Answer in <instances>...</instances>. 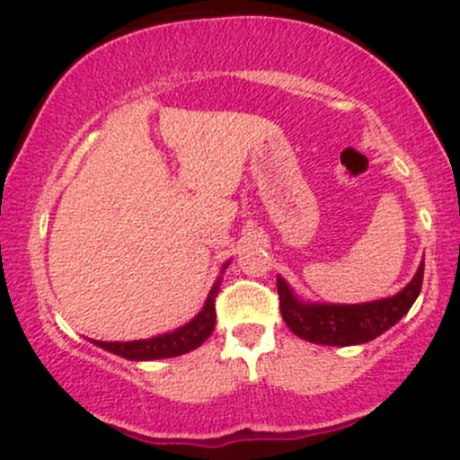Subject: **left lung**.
Listing matches in <instances>:
<instances>
[{
	"label": "left lung",
	"instance_id": "8db88e82",
	"mask_svg": "<svg viewBox=\"0 0 460 460\" xmlns=\"http://www.w3.org/2000/svg\"><path fill=\"white\" fill-rule=\"evenodd\" d=\"M424 281V261L404 289L389 298L358 305L307 303L300 300L283 277H277V292L281 300V315L285 324L300 340L322 346H357L376 340L389 331L402 315L413 307Z\"/></svg>",
	"mask_w": 460,
	"mask_h": 460
}]
</instances>
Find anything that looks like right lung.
I'll use <instances>...</instances> for the list:
<instances>
[{"mask_svg": "<svg viewBox=\"0 0 460 460\" xmlns=\"http://www.w3.org/2000/svg\"><path fill=\"white\" fill-rule=\"evenodd\" d=\"M229 266V261L225 263L223 270H220V277ZM220 277L216 279L214 288L209 289L208 300H205L203 309L194 315L188 324L179 326V329L164 332V335L151 337V340H138V341H97L91 340L94 346L103 348V350L114 352V355L129 358V361H155V358H171L186 355V352L194 350L212 335L216 326V307L214 300L218 296L220 289Z\"/></svg>", "mask_w": 460, "mask_h": 460, "instance_id": "1", "label": "right lung"}]
</instances>
